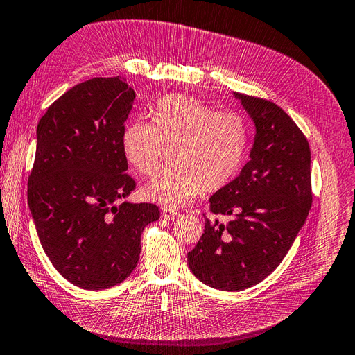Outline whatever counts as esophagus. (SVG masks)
I'll return each instance as SVG.
<instances>
[{
  "label": "esophagus",
  "mask_w": 355,
  "mask_h": 355,
  "mask_svg": "<svg viewBox=\"0 0 355 355\" xmlns=\"http://www.w3.org/2000/svg\"><path fill=\"white\" fill-rule=\"evenodd\" d=\"M179 211H176V210H173V209H168V207H164V209H161V216H163L164 219H167V220H170V219H176L178 216H179Z\"/></svg>",
  "instance_id": "1"
}]
</instances>
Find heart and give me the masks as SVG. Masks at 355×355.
I'll return each mask as SVG.
<instances>
[{
  "instance_id": "obj_1",
  "label": "heart",
  "mask_w": 355,
  "mask_h": 355,
  "mask_svg": "<svg viewBox=\"0 0 355 355\" xmlns=\"http://www.w3.org/2000/svg\"><path fill=\"white\" fill-rule=\"evenodd\" d=\"M250 132L235 111H214L189 94H167L153 114V123L137 120L125 128L123 151L144 176L154 175L167 148L173 163L145 187L146 198L182 206L204 189L228 185L243 166Z\"/></svg>"
}]
</instances>
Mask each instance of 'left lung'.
<instances>
[{
  "mask_svg": "<svg viewBox=\"0 0 355 355\" xmlns=\"http://www.w3.org/2000/svg\"><path fill=\"white\" fill-rule=\"evenodd\" d=\"M256 125L250 161L210 197L204 234L188 253L198 280L219 290L261 283L284 259L313 204L311 151L302 130L278 105L234 93ZM219 214L231 216L222 224Z\"/></svg>",
  "mask_w": 355,
  "mask_h": 355,
  "instance_id": "left-lung-1",
  "label": "left lung"
}]
</instances>
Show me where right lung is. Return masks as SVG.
I'll return each instance as SVG.
<instances>
[{"mask_svg": "<svg viewBox=\"0 0 355 355\" xmlns=\"http://www.w3.org/2000/svg\"><path fill=\"white\" fill-rule=\"evenodd\" d=\"M133 101L118 77L92 78L53 102L37 127L29 209L50 262L81 288L124 282L144 228L159 218L155 204L120 202L136 188L123 151Z\"/></svg>", "mask_w": 355, "mask_h": 355, "instance_id": "1", "label": "right lung"}]
</instances>
